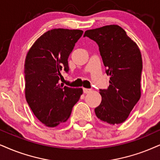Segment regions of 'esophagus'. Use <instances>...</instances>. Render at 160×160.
I'll return each instance as SVG.
<instances>
[{
	"label": "esophagus",
	"mask_w": 160,
	"mask_h": 160,
	"mask_svg": "<svg viewBox=\"0 0 160 160\" xmlns=\"http://www.w3.org/2000/svg\"><path fill=\"white\" fill-rule=\"evenodd\" d=\"M92 92V89H90V88H83V92L85 94H87V93H89Z\"/></svg>",
	"instance_id": "esophagus-1"
}]
</instances>
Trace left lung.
<instances>
[{
  "label": "left lung",
  "mask_w": 160,
  "mask_h": 160,
  "mask_svg": "<svg viewBox=\"0 0 160 160\" xmlns=\"http://www.w3.org/2000/svg\"><path fill=\"white\" fill-rule=\"evenodd\" d=\"M83 37L98 44L106 73L110 76L108 88L100 89L102 101L94 109L96 116L109 124L122 123L140 98V51L125 30L117 25L87 30Z\"/></svg>",
  "instance_id": "left-lung-1"
}]
</instances>
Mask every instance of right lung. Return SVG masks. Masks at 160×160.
I'll return each instance as SVG.
<instances>
[{"instance_id": "add662e5", "label": "right lung", "mask_w": 160, "mask_h": 160, "mask_svg": "<svg viewBox=\"0 0 160 160\" xmlns=\"http://www.w3.org/2000/svg\"><path fill=\"white\" fill-rule=\"evenodd\" d=\"M82 33L79 29L49 30L36 40L26 55V99L34 114L46 126L66 122L82 94L81 88L59 84L60 71L68 72V58Z\"/></svg>"}]
</instances>
